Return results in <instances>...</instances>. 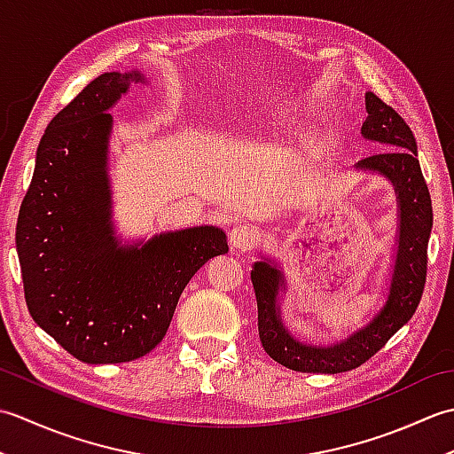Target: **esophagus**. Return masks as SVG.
<instances>
[{
  "mask_svg": "<svg viewBox=\"0 0 454 454\" xmlns=\"http://www.w3.org/2000/svg\"><path fill=\"white\" fill-rule=\"evenodd\" d=\"M259 232L252 226L246 224H238L232 230H230V246L236 249H247L257 244Z\"/></svg>",
  "mask_w": 454,
  "mask_h": 454,
  "instance_id": "obj_1",
  "label": "esophagus"
}]
</instances>
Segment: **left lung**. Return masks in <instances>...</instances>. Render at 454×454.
Returning a JSON list of instances; mask_svg holds the SVG:
<instances>
[{
    "label": "left lung",
    "mask_w": 454,
    "mask_h": 454,
    "mask_svg": "<svg viewBox=\"0 0 454 454\" xmlns=\"http://www.w3.org/2000/svg\"><path fill=\"white\" fill-rule=\"evenodd\" d=\"M364 107L369 117L363 122V138L382 144L384 152L361 160L355 169L388 179L398 205L396 249L387 301L380 310L369 324L351 332L345 340L330 345L304 343L283 322L281 294L286 291L283 269L271 257H262L252 269L259 340L271 359L298 372L337 374L369 361L402 325L410 322L426 286L433 210L427 183L419 168L416 138L406 121L372 91L364 93Z\"/></svg>",
    "instance_id": "left-lung-1"
}]
</instances>
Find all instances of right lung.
I'll return each mask as SVG.
<instances>
[{
  "mask_svg": "<svg viewBox=\"0 0 454 454\" xmlns=\"http://www.w3.org/2000/svg\"><path fill=\"white\" fill-rule=\"evenodd\" d=\"M138 70L95 78L56 114L36 148L15 244L33 320L75 359L127 363L156 347L183 288L228 254L224 230L192 226L122 242L114 232L107 113Z\"/></svg>",
  "mask_w": 454,
  "mask_h": 454,
  "instance_id": "1",
  "label": "right lung"
}]
</instances>
